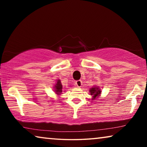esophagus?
I'll use <instances>...</instances> for the list:
<instances>
[{"label":"esophagus","instance_id":"obj_1","mask_svg":"<svg viewBox=\"0 0 147 147\" xmlns=\"http://www.w3.org/2000/svg\"><path fill=\"white\" fill-rule=\"evenodd\" d=\"M76 84L78 88H81L82 86V81L80 80H77L76 82Z\"/></svg>","mask_w":147,"mask_h":147}]
</instances>
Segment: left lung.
I'll return each mask as SVG.
<instances>
[{
  "label": "left lung",
  "mask_w": 147,
  "mask_h": 147,
  "mask_svg": "<svg viewBox=\"0 0 147 147\" xmlns=\"http://www.w3.org/2000/svg\"><path fill=\"white\" fill-rule=\"evenodd\" d=\"M89 92L92 96V100H94V99L98 98L99 96H100L102 91L99 87L95 86H93L91 88L89 89Z\"/></svg>",
  "instance_id": "1"
}]
</instances>
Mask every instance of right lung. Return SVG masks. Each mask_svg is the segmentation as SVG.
I'll list each match as a JSON object with an SVG mask.
<instances>
[{"label":"right lung","mask_w":147,"mask_h":147,"mask_svg":"<svg viewBox=\"0 0 147 147\" xmlns=\"http://www.w3.org/2000/svg\"><path fill=\"white\" fill-rule=\"evenodd\" d=\"M54 91L57 95L59 96L61 95V94L62 93V91H63V87H62L61 83V80L59 79L56 80V84L54 86Z\"/></svg>","instance_id":"obj_1"}]
</instances>
